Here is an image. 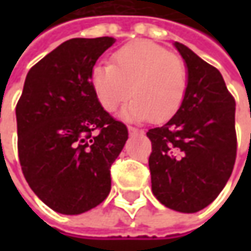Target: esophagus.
<instances>
[{"mask_svg":"<svg viewBox=\"0 0 251 251\" xmlns=\"http://www.w3.org/2000/svg\"><path fill=\"white\" fill-rule=\"evenodd\" d=\"M128 131H130V134H141L142 132V131L135 128V127H132V126H128Z\"/></svg>","mask_w":251,"mask_h":251,"instance_id":"1","label":"esophagus"}]
</instances>
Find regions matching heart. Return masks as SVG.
<instances>
[{
    "label": "heart",
    "instance_id": "heart-1",
    "mask_svg": "<svg viewBox=\"0 0 251 251\" xmlns=\"http://www.w3.org/2000/svg\"><path fill=\"white\" fill-rule=\"evenodd\" d=\"M93 95L101 107L123 111L126 119L162 123L172 119L186 99L188 70L175 54L150 40H135L116 50L111 64H96L89 74Z\"/></svg>",
    "mask_w": 251,
    "mask_h": 251
}]
</instances>
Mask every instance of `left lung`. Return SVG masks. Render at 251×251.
I'll use <instances>...</instances> for the list:
<instances>
[{
  "mask_svg": "<svg viewBox=\"0 0 251 251\" xmlns=\"http://www.w3.org/2000/svg\"><path fill=\"white\" fill-rule=\"evenodd\" d=\"M175 46L187 65L188 89L181 109L147 132L151 181L165 207L191 214L209 205L232 175L236 103L215 67L184 44Z\"/></svg>",
  "mask_w": 251,
  "mask_h": 251,
  "instance_id": "obj_1",
  "label": "left lung"
}]
</instances>
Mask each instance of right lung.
I'll return each instance as SVG.
<instances>
[{
  "instance_id": "obj_1",
  "label": "right lung",
  "mask_w": 251,
  "mask_h": 251,
  "mask_svg": "<svg viewBox=\"0 0 251 251\" xmlns=\"http://www.w3.org/2000/svg\"><path fill=\"white\" fill-rule=\"evenodd\" d=\"M113 37L71 39L26 75L16 104L18 153L27 184L47 207L78 215L103 202L110 168L128 138L96 100L89 74Z\"/></svg>"
}]
</instances>
